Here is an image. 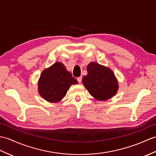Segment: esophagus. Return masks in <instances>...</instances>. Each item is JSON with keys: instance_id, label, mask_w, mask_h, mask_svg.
<instances>
[{"instance_id": "1", "label": "esophagus", "mask_w": 156, "mask_h": 156, "mask_svg": "<svg viewBox=\"0 0 156 156\" xmlns=\"http://www.w3.org/2000/svg\"><path fill=\"white\" fill-rule=\"evenodd\" d=\"M77 80H78V83H81V82H82V77L81 76L80 77H78L77 78Z\"/></svg>"}]
</instances>
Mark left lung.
<instances>
[{
  "mask_svg": "<svg viewBox=\"0 0 156 156\" xmlns=\"http://www.w3.org/2000/svg\"><path fill=\"white\" fill-rule=\"evenodd\" d=\"M87 72L88 74L82 78V83L94 98L105 101L116 94L118 80L110 68L92 62L87 66Z\"/></svg>",
  "mask_w": 156,
  "mask_h": 156,
  "instance_id": "obj_1",
  "label": "left lung"
}]
</instances>
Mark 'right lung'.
<instances>
[{"label": "right lung", "instance_id": "add662e5", "mask_svg": "<svg viewBox=\"0 0 156 156\" xmlns=\"http://www.w3.org/2000/svg\"><path fill=\"white\" fill-rule=\"evenodd\" d=\"M78 83L64 65L57 62L42 72L38 84V92L46 101L55 103L66 96L72 84Z\"/></svg>", "mask_w": 156, "mask_h": 156}]
</instances>
